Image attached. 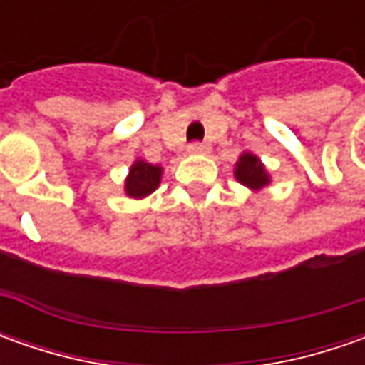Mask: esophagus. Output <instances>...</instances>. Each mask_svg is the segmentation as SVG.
<instances>
[{
    "label": "esophagus",
    "mask_w": 365,
    "mask_h": 365,
    "mask_svg": "<svg viewBox=\"0 0 365 365\" xmlns=\"http://www.w3.org/2000/svg\"><path fill=\"white\" fill-rule=\"evenodd\" d=\"M209 150V144H203V142H190L189 152L190 154H203Z\"/></svg>",
    "instance_id": "1"
}]
</instances>
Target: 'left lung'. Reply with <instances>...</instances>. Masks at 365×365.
<instances>
[{
    "label": "left lung",
    "instance_id": "1",
    "mask_svg": "<svg viewBox=\"0 0 365 365\" xmlns=\"http://www.w3.org/2000/svg\"><path fill=\"white\" fill-rule=\"evenodd\" d=\"M235 178L252 189H259V187L268 185V175H266L262 162L254 154H242L237 168H235Z\"/></svg>",
    "mask_w": 365,
    "mask_h": 365
}]
</instances>
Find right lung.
<instances>
[{
	"label": "right lung",
	"mask_w": 365,
	"mask_h": 365,
	"mask_svg": "<svg viewBox=\"0 0 365 365\" xmlns=\"http://www.w3.org/2000/svg\"><path fill=\"white\" fill-rule=\"evenodd\" d=\"M162 168L160 166H152L144 160H138L130 170V176L125 180V192L133 199H142L148 197L152 190L158 187L160 182Z\"/></svg>",
	"instance_id": "right-lung-1"
}]
</instances>
